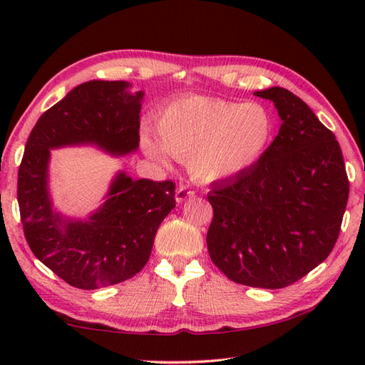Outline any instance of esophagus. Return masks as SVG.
<instances>
[{
  "instance_id": "esophagus-1",
  "label": "esophagus",
  "mask_w": 365,
  "mask_h": 365,
  "mask_svg": "<svg viewBox=\"0 0 365 365\" xmlns=\"http://www.w3.org/2000/svg\"><path fill=\"white\" fill-rule=\"evenodd\" d=\"M193 197H195V190L189 189L187 185H180V187L176 189V201L178 202H182V201L193 198Z\"/></svg>"
}]
</instances>
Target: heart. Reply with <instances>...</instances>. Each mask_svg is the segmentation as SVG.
I'll return each mask as SVG.
<instances>
[{
  "instance_id": "obj_1",
  "label": "heart",
  "mask_w": 365,
  "mask_h": 365,
  "mask_svg": "<svg viewBox=\"0 0 365 365\" xmlns=\"http://www.w3.org/2000/svg\"><path fill=\"white\" fill-rule=\"evenodd\" d=\"M158 142L144 139L150 156L165 163L170 153L187 161L200 181H225L250 170L268 150L274 120L266 106L218 97L185 96L159 115Z\"/></svg>"
}]
</instances>
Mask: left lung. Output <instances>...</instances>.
Segmentation results:
<instances>
[{
  "mask_svg": "<svg viewBox=\"0 0 365 365\" xmlns=\"http://www.w3.org/2000/svg\"><path fill=\"white\" fill-rule=\"evenodd\" d=\"M279 111V135L259 163L209 193L210 260L246 287L279 289L321 264L336 245L349 201L339 142L285 88L254 93Z\"/></svg>",
  "mask_w": 365,
  "mask_h": 365,
  "instance_id": "1",
  "label": "left lung"
}]
</instances>
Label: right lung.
<instances>
[{"mask_svg": "<svg viewBox=\"0 0 365 365\" xmlns=\"http://www.w3.org/2000/svg\"><path fill=\"white\" fill-rule=\"evenodd\" d=\"M127 82L91 80L76 86L32 128L19 168L20 217L37 259L68 285L97 289L136 275L152 254L159 225L175 207V182L119 173L103 206L88 221H63L48 195L49 150L97 144L115 155L139 145L142 91Z\"/></svg>", "mask_w": 365, "mask_h": 365, "instance_id": "right-lung-1", "label": "right lung"}]
</instances>
